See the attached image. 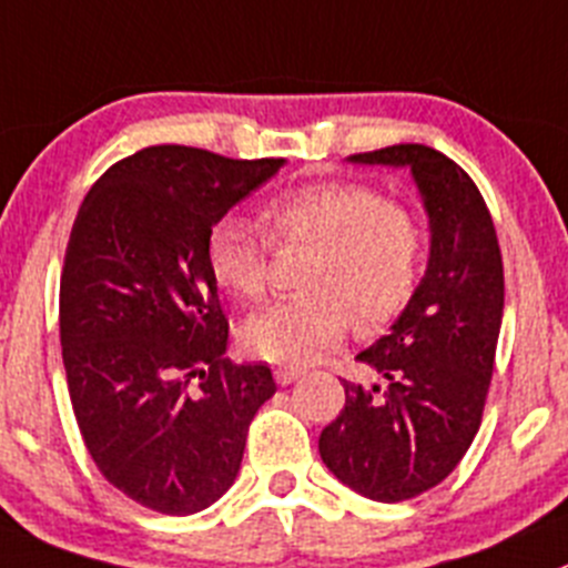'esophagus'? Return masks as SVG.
<instances>
[{
    "mask_svg": "<svg viewBox=\"0 0 568 568\" xmlns=\"http://www.w3.org/2000/svg\"><path fill=\"white\" fill-rule=\"evenodd\" d=\"M302 374H305V368H300V366H280V368H274V379H277L280 385L296 383V379H300Z\"/></svg>",
    "mask_w": 568,
    "mask_h": 568,
    "instance_id": "obj_1",
    "label": "esophagus"
}]
</instances>
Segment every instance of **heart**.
<instances>
[{"label": "heart", "mask_w": 568, "mask_h": 568, "mask_svg": "<svg viewBox=\"0 0 568 568\" xmlns=\"http://www.w3.org/2000/svg\"><path fill=\"white\" fill-rule=\"evenodd\" d=\"M277 246H313L307 294L272 302L246 318L252 355L305 366L333 349L349 327L390 322L416 294L424 227L416 213L366 183L322 180L272 196L263 207ZM268 239L246 216H224L207 235V268L235 300L255 302L268 285Z\"/></svg>", "instance_id": "heart-1"}]
</instances>
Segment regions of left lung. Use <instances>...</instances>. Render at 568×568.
<instances>
[{"mask_svg": "<svg viewBox=\"0 0 568 568\" xmlns=\"http://www.w3.org/2000/svg\"><path fill=\"white\" fill-rule=\"evenodd\" d=\"M349 161L410 169L430 261L388 335L355 357L385 385L341 379L346 405L318 436V455L352 491L402 503L449 477L480 430L503 327V255L477 185L438 150L396 144Z\"/></svg>", "mask_w": 568, "mask_h": 568, "instance_id": "obj_1", "label": "left lung"}]
</instances>
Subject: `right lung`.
I'll use <instances>...</instances> for the list:
<instances>
[{
  "label": "right lung",
  "mask_w": 568,
  "mask_h": 568,
  "mask_svg": "<svg viewBox=\"0 0 568 568\" xmlns=\"http://www.w3.org/2000/svg\"><path fill=\"white\" fill-rule=\"evenodd\" d=\"M283 158L233 161L146 146L82 200L60 274V346L82 442L104 480L144 508L189 516L241 469L266 363L227 361L207 235Z\"/></svg>",
  "instance_id": "add662e5"
}]
</instances>
